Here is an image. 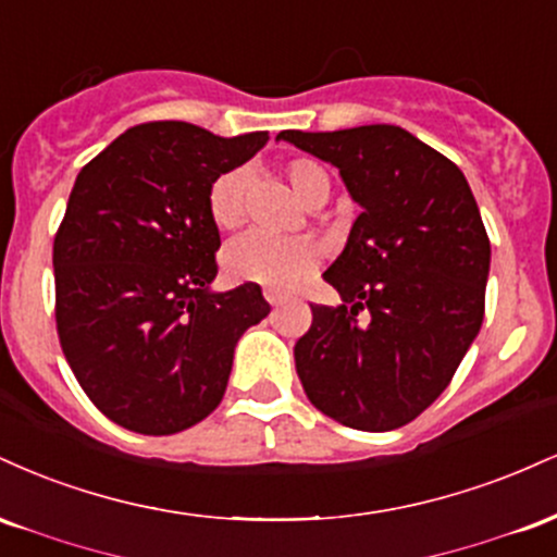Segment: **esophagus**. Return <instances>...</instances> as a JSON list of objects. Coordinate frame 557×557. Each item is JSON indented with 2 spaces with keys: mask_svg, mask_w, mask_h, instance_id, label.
Instances as JSON below:
<instances>
[{
  "mask_svg": "<svg viewBox=\"0 0 557 557\" xmlns=\"http://www.w3.org/2000/svg\"><path fill=\"white\" fill-rule=\"evenodd\" d=\"M264 298L267 300H270V304L272 306H277V304H283V293H280V290H274V287H264Z\"/></svg>",
  "mask_w": 557,
  "mask_h": 557,
  "instance_id": "1",
  "label": "esophagus"
}]
</instances>
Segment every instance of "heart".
<instances>
[{
	"instance_id": "b5f03b06",
	"label": "heart",
	"mask_w": 557,
	"mask_h": 557,
	"mask_svg": "<svg viewBox=\"0 0 557 557\" xmlns=\"http://www.w3.org/2000/svg\"><path fill=\"white\" fill-rule=\"evenodd\" d=\"M285 181L290 183L306 207L317 203L319 198L330 196L327 172L314 159H290L283 168ZM209 220L214 227L233 230L243 220V172L230 170L214 177L207 196ZM319 248L306 235L290 238H272L264 233H246L233 243H227L222 253V267L227 277L235 283H257L274 290H293L309 277L317 267Z\"/></svg>"
}]
</instances>
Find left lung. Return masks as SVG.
<instances>
[{"instance_id": "8db88e82", "label": "left lung", "mask_w": 557, "mask_h": 557, "mask_svg": "<svg viewBox=\"0 0 557 557\" xmlns=\"http://www.w3.org/2000/svg\"><path fill=\"white\" fill-rule=\"evenodd\" d=\"M277 138L335 164L361 207L322 274L343 304H311L293 348L300 385L350 430H398L450 385L482 327L490 238L474 194L450 159L398 125Z\"/></svg>"}]
</instances>
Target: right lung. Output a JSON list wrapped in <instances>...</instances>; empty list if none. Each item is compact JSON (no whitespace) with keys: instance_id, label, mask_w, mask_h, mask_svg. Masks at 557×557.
<instances>
[{"instance_id":"obj_1","label":"right lung","mask_w":557,"mask_h":557,"mask_svg":"<svg viewBox=\"0 0 557 557\" xmlns=\"http://www.w3.org/2000/svg\"><path fill=\"white\" fill-rule=\"evenodd\" d=\"M267 131L220 138L190 123L127 127L75 177L54 235V317L83 393L114 424L175 434L225 395L240 335L270 314L257 283L212 293L220 230L209 185Z\"/></svg>"}]
</instances>
